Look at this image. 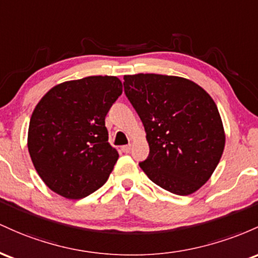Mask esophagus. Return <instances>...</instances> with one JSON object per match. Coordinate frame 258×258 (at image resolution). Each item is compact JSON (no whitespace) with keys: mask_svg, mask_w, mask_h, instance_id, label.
<instances>
[{"mask_svg":"<svg viewBox=\"0 0 258 258\" xmlns=\"http://www.w3.org/2000/svg\"><path fill=\"white\" fill-rule=\"evenodd\" d=\"M120 150L124 153H129L130 150H132V145H124V146L120 147Z\"/></svg>","mask_w":258,"mask_h":258,"instance_id":"obj_1","label":"esophagus"}]
</instances>
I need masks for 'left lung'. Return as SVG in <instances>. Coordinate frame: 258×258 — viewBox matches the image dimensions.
I'll list each match as a JSON object with an SVG mask.
<instances>
[{
	"label": "left lung",
	"instance_id": "left-lung-1",
	"mask_svg": "<svg viewBox=\"0 0 258 258\" xmlns=\"http://www.w3.org/2000/svg\"><path fill=\"white\" fill-rule=\"evenodd\" d=\"M123 84L150 147L141 169L175 195L198 191L213 174L225 146L213 98L196 83L175 75H124Z\"/></svg>",
	"mask_w": 258,
	"mask_h": 258
}]
</instances>
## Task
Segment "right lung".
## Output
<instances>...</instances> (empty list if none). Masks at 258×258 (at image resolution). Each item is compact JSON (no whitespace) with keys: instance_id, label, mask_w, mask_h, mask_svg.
<instances>
[{"instance_id":"add662e5","label":"right lung","mask_w":258,"mask_h":258,"mask_svg":"<svg viewBox=\"0 0 258 258\" xmlns=\"http://www.w3.org/2000/svg\"><path fill=\"white\" fill-rule=\"evenodd\" d=\"M121 91L117 77L94 75L60 83L39 101L28 150L52 191L79 200L106 183L119 155L108 143L105 118Z\"/></svg>"}]
</instances>
